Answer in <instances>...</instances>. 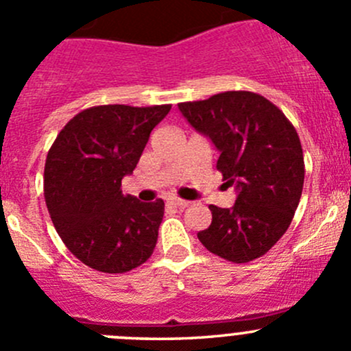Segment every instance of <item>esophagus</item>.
Returning <instances> with one entry per match:
<instances>
[{
    "mask_svg": "<svg viewBox=\"0 0 351 351\" xmlns=\"http://www.w3.org/2000/svg\"><path fill=\"white\" fill-rule=\"evenodd\" d=\"M169 205L178 206V208H184V206L189 205V202H186V199H179V198H170Z\"/></svg>",
    "mask_w": 351,
    "mask_h": 351,
    "instance_id": "obj_1",
    "label": "esophagus"
}]
</instances>
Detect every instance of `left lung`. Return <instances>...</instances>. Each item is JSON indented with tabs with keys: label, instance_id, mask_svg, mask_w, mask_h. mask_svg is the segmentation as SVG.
<instances>
[{
	"label": "left lung",
	"instance_id": "obj_1",
	"mask_svg": "<svg viewBox=\"0 0 351 351\" xmlns=\"http://www.w3.org/2000/svg\"><path fill=\"white\" fill-rule=\"evenodd\" d=\"M179 110L215 145L217 170L238 191L231 208L208 206L212 223L198 239L234 263L265 255L288 231L302 198L305 162L296 129L274 103L250 91L179 103Z\"/></svg>",
	"mask_w": 351,
	"mask_h": 351
}]
</instances>
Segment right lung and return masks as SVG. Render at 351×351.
<instances>
[{
	"label": "right lung",
	"instance_id": "obj_1",
	"mask_svg": "<svg viewBox=\"0 0 351 351\" xmlns=\"http://www.w3.org/2000/svg\"><path fill=\"white\" fill-rule=\"evenodd\" d=\"M170 106H91L69 120L49 148L46 206L70 253L91 269L128 272L155 250L165 203H143L120 186Z\"/></svg>",
	"mask_w": 351,
	"mask_h": 351
}]
</instances>
